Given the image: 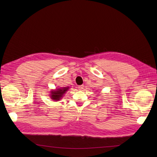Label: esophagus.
Masks as SVG:
<instances>
[{"label": "esophagus", "instance_id": "esophagus-1", "mask_svg": "<svg viewBox=\"0 0 157 157\" xmlns=\"http://www.w3.org/2000/svg\"><path fill=\"white\" fill-rule=\"evenodd\" d=\"M78 88L79 90H82L84 88V86L83 85H81V86H79Z\"/></svg>", "mask_w": 157, "mask_h": 157}]
</instances>
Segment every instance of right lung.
I'll return each instance as SVG.
<instances>
[{
  "mask_svg": "<svg viewBox=\"0 0 157 157\" xmlns=\"http://www.w3.org/2000/svg\"><path fill=\"white\" fill-rule=\"evenodd\" d=\"M69 87H64V88H59L56 90H52L50 92L49 96L51 97V99H52L54 101H59L60 99H62L64 94L66 92L69 90Z\"/></svg>",
  "mask_w": 157,
  "mask_h": 157,
  "instance_id": "obj_1",
  "label": "right lung"
}]
</instances>
